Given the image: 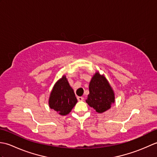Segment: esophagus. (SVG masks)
Masks as SVG:
<instances>
[{
	"mask_svg": "<svg viewBox=\"0 0 157 157\" xmlns=\"http://www.w3.org/2000/svg\"><path fill=\"white\" fill-rule=\"evenodd\" d=\"M78 100L79 101H84V98L82 97V96H78Z\"/></svg>",
	"mask_w": 157,
	"mask_h": 157,
	"instance_id": "obj_1",
	"label": "esophagus"
}]
</instances>
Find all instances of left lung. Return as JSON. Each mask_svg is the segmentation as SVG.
Listing matches in <instances>:
<instances>
[{"instance_id":"8db88e82","label":"left lung","mask_w":157,"mask_h":157,"mask_svg":"<svg viewBox=\"0 0 157 157\" xmlns=\"http://www.w3.org/2000/svg\"><path fill=\"white\" fill-rule=\"evenodd\" d=\"M89 94L86 102L96 112L104 113L115 102V94L104 75L96 72L89 84Z\"/></svg>"}]
</instances>
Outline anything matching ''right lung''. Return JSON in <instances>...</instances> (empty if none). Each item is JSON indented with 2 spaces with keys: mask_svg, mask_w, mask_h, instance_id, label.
<instances>
[{
  "mask_svg": "<svg viewBox=\"0 0 157 157\" xmlns=\"http://www.w3.org/2000/svg\"><path fill=\"white\" fill-rule=\"evenodd\" d=\"M78 100L73 90L70 86L65 75L56 82L50 94V108L58 112L59 115H66L71 112Z\"/></svg>",
  "mask_w": 157,
  "mask_h": 157,
  "instance_id": "add662e5",
  "label": "right lung"
}]
</instances>
